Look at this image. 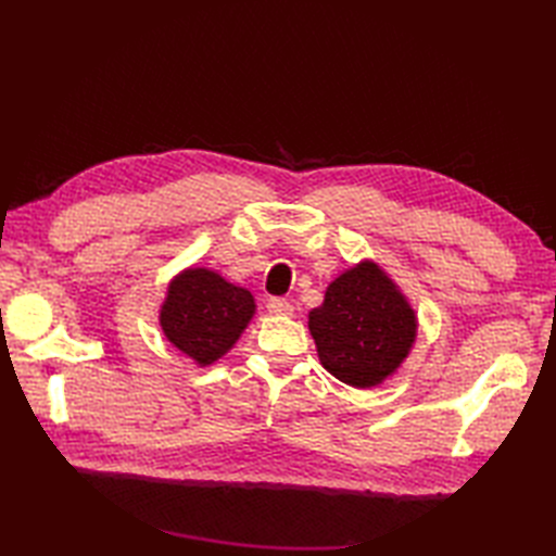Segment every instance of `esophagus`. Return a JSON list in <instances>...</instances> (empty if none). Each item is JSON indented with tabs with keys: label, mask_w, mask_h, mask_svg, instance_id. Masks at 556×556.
Masks as SVG:
<instances>
[{
	"label": "esophagus",
	"mask_w": 556,
	"mask_h": 556,
	"mask_svg": "<svg viewBox=\"0 0 556 556\" xmlns=\"http://www.w3.org/2000/svg\"><path fill=\"white\" fill-rule=\"evenodd\" d=\"M267 308H269L271 315H285V317H287V315L293 313V305H291V301H287V299H269Z\"/></svg>",
	"instance_id": "obj_1"
}]
</instances>
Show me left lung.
<instances>
[{
    "mask_svg": "<svg viewBox=\"0 0 556 556\" xmlns=\"http://www.w3.org/2000/svg\"><path fill=\"white\" fill-rule=\"evenodd\" d=\"M323 368L356 389L392 377L408 358L418 317L387 271L372 263L349 267L325 291L323 305L308 313Z\"/></svg>",
    "mask_w": 556,
    "mask_h": 556,
    "instance_id": "obj_1",
    "label": "left lung"
}]
</instances>
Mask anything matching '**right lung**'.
Returning <instances> with one entry per match:
<instances>
[{
    "instance_id": "right-lung-1",
    "label": "right lung",
    "mask_w": 556,
    "mask_h": 556,
    "mask_svg": "<svg viewBox=\"0 0 556 556\" xmlns=\"http://www.w3.org/2000/svg\"><path fill=\"white\" fill-rule=\"evenodd\" d=\"M255 315L253 293L207 267L179 271L160 308V327L169 344L200 368L227 353Z\"/></svg>"
}]
</instances>
